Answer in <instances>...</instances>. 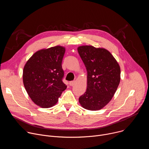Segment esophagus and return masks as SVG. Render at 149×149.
I'll use <instances>...</instances> for the list:
<instances>
[{"label": "esophagus", "mask_w": 149, "mask_h": 149, "mask_svg": "<svg viewBox=\"0 0 149 149\" xmlns=\"http://www.w3.org/2000/svg\"><path fill=\"white\" fill-rule=\"evenodd\" d=\"M75 81H70V86H74V85L75 84Z\"/></svg>", "instance_id": "esophagus-1"}]
</instances>
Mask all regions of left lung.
<instances>
[{
  "label": "left lung",
  "instance_id": "obj_1",
  "mask_svg": "<svg viewBox=\"0 0 149 149\" xmlns=\"http://www.w3.org/2000/svg\"><path fill=\"white\" fill-rule=\"evenodd\" d=\"M78 52L87 71V90L79 98L85 109H102L114 96L120 81V67L111 54L104 48L81 46Z\"/></svg>",
  "mask_w": 149,
  "mask_h": 149
}]
</instances>
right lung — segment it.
Wrapping results in <instances>:
<instances>
[{
	"mask_svg": "<svg viewBox=\"0 0 149 149\" xmlns=\"http://www.w3.org/2000/svg\"><path fill=\"white\" fill-rule=\"evenodd\" d=\"M65 48L56 46L36 52L26 62L23 71L24 87L33 102L42 108L55 105L62 91V59Z\"/></svg>",
	"mask_w": 149,
	"mask_h": 149,
	"instance_id": "right-lung-1",
	"label": "right lung"
}]
</instances>
